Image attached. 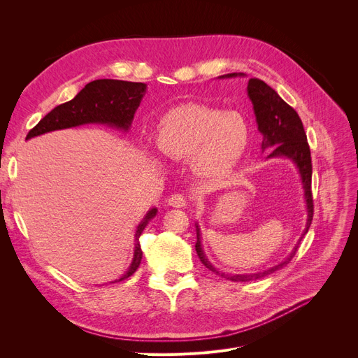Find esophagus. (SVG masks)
Instances as JSON below:
<instances>
[{"mask_svg": "<svg viewBox=\"0 0 358 358\" xmlns=\"http://www.w3.org/2000/svg\"><path fill=\"white\" fill-rule=\"evenodd\" d=\"M168 206H173V208H184L187 204V199L182 194H173L166 200Z\"/></svg>", "mask_w": 358, "mask_h": 358, "instance_id": "34e87169", "label": "esophagus"}]
</instances>
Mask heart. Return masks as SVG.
<instances>
[{
  "label": "heart",
  "instance_id": "obj_1",
  "mask_svg": "<svg viewBox=\"0 0 358 358\" xmlns=\"http://www.w3.org/2000/svg\"><path fill=\"white\" fill-rule=\"evenodd\" d=\"M251 127L239 111L204 104H182L165 113L157 145L173 161H189L203 177L227 176L250 143Z\"/></svg>",
  "mask_w": 358,
  "mask_h": 358
}]
</instances>
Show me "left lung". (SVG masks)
Returning a JSON list of instances; mask_svg holds the SVG:
<instances>
[{"instance_id": "8db88e82", "label": "left lung", "mask_w": 358, "mask_h": 358, "mask_svg": "<svg viewBox=\"0 0 358 358\" xmlns=\"http://www.w3.org/2000/svg\"><path fill=\"white\" fill-rule=\"evenodd\" d=\"M238 75H243V73H236V72L228 73V75H222L220 78H232V77H238ZM247 90H248L250 100L252 101V106H254L258 130L261 131L262 136H264L261 145L262 150L273 146V150L268 155V158L286 157L292 159L299 169V174H300V178H302V185L305 190L306 208H308V222H306V229H305V234H306L309 231L312 217H313V199H312V158H310V149H309L308 138L303 129V123L300 120L296 110L290 107L264 81H261L258 78H251L248 81ZM196 232H197L196 251L200 261L206 266V268H209L210 271L232 281L257 280L261 277H266L280 268H283L296 255L299 243L302 241L300 239L297 242V245L293 248V251L285 261H281L280 264L266 271L252 273V274H224L222 271H217L210 264V261L206 258V254L203 252V248H201L199 224H196Z\"/></svg>"}]
</instances>
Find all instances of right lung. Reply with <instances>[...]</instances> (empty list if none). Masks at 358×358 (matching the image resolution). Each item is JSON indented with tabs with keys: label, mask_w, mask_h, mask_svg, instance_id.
I'll list each match as a JSON object with an SVG mask.
<instances>
[{
	"label": "right lung",
	"mask_w": 358,
	"mask_h": 358,
	"mask_svg": "<svg viewBox=\"0 0 358 358\" xmlns=\"http://www.w3.org/2000/svg\"><path fill=\"white\" fill-rule=\"evenodd\" d=\"M146 84L129 83L120 80H96L87 84L71 101L55 107L37 123L26 136V139L39 136L48 131L68 129L88 123L108 124L122 130H129L135 111L145 96ZM157 209H150L135 234V252L129 270L116 281H122L134 274L142 259L139 236L150 219L157 215ZM115 283V281H111Z\"/></svg>",
	"instance_id": "right-lung-1"
}]
</instances>
